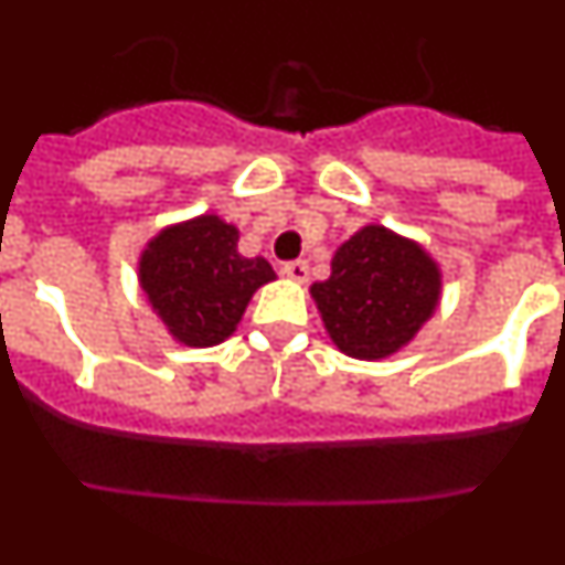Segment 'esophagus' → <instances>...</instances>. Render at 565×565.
Returning <instances> with one entry per match:
<instances>
[{
  "mask_svg": "<svg viewBox=\"0 0 565 565\" xmlns=\"http://www.w3.org/2000/svg\"><path fill=\"white\" fill-rule=\"evenodd\" d=\"M282 274H286L288 279L306 282V279H308V263H306V259H291V263H286V266H282Z\"/></svg>",
  "mask_w": 565,
  "mask_h": 565,
  "instance_id": "obj_1",
  "label": "esophagus"
}]
</instances>
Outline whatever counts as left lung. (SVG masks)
<instances>
[{
  "label": "left lung",
  "mask_w": 565,
  "mask_h": 565,
  "mask_svg": "<svg viewBox=\"0 0 565 565\" xmlns=\"http://www.w3.org/2000/svg\"><path fill=\"white\" fill-rule=\"evenodd\" d=\"M438 268L424 248L364 226L333 254L331 277L311 294L328 333L353 359H382L416 337L438 302Z\"/></svg>",
  "instance_id": "1"
}]
</instances>
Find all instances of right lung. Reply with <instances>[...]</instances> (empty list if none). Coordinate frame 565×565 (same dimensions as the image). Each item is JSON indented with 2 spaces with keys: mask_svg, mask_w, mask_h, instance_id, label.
Returning a JSON list of instances; mask_svg holds the SVG:
<instances>
[{
  "mask_svg": "<svg viewBox=\"0 0 565 565\" xmlns=\"http://www.w3.org/2000/svg\"><path fill=\"white\" fill-rule=\"evenodd\" d=\"M277 274L239 257L237 228L214 214L163 228L141 257V288L178 342L212 348L232 337L248 299Z\"/></svg>",
  "mask_w": 565,
  "mask_h": 565,
  "instance_id": "right-lung-1",
  "label": "right lung"
}]
</instances>
